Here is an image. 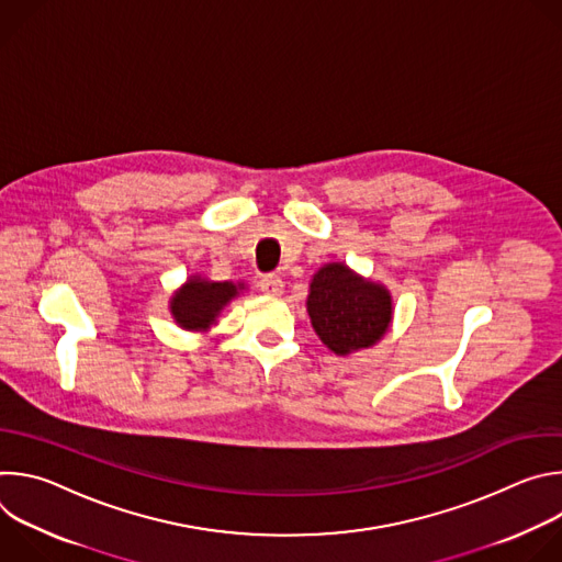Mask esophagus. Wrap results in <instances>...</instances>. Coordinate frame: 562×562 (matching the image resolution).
<instances>
[{
	"mask_svg": "<svg viewBox=\"0 0 562 562\" xmlns=\"http://www.w3.org/2000/svg\"><path fill=\"white\" fill-rule=\"evenodd\" d=\"M258 286H260V291H262V293H267V295H280L284 284H282V278H280V276L267 273V276H262V278H260Z\"/></svg>",
	"mask_w": 562,
	"mask_h": 562,
	"instance_id": "esophagus-1",
	"label": "esophagus"
}]
</instances>
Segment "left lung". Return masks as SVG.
Instances as JSON below:
<instances>
[{
	"label": "left lung",
	"mask_w": 562,
	"mask_h": 562,
	"mask_svg": "<svg viewBox=\"0 0 562 562\" xmlns=\"http://www.w3.org/2000/svg\"><path fill=\"white\" fill-rule=\"evenodd\" d=\"M306 311L317 338L336 356H349L373 347L386 334L393 306L382 284L331 262L313 276Z\"/></svg>",
	"instance_id": "1"
}]
</instances>
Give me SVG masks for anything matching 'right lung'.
Wrapping results in <instances>:
<instances>
[{
    "mask_svg": "<svg viewBox=\"0 0 562 562\" xmlns=\"http://www.w3.org/2000/svg\"><path fill=\"white\" fill-rule=\"evenodd\" d=\"M243 289L245 284L211 282L193 276L171 297V313L182 329L206 331L217 319L220 311Z\"/></svg>",
    "mask_w": 562,
    "mask_h": 562,
    "instance_id": "obj_1",
    "label": "right lung"
}]
</instances>
